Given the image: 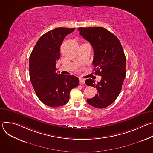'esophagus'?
Returning a JSON list of instances; mask_svg holds the SVG:
<instances>
[{"label":"esophagus","mask_w":153,"mask_h":153,"mask_svg":"<svg viewBox=\"0 0 153 153\" xmlns=\"http://www.w3.org/2000/svg\"><path fill=\"white\" fill-rule=\"evenodd\" d=\"M79 81H80V83H85V79L80 77V78H79Z\"/></svg>","instance_id":"obj_1"}]
</instances>
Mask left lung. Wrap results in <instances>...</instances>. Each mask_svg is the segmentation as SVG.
<instances>
[{"label": "left lung", "instance_id": "1", "mask_svg": "<svg viewBox=\"0 0 153 153\" xmlns=\"http://www.w3.org/2000/svg\"><path fill=\"white\" fill-rule=\"evenodd\" d=\"M77 30L91 44L95 74L102 76L97 83L91 79L86 80V85L97 90V94L87 99V102L95 108H106L119 96L125 78L126 57L123 48L118 38L104 28H79Z\"/></svg>", "mask_w": 153, "mask_h": 153}]
</instances>
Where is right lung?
<instances>
[{"instance_id": "obj_1", "label": "right lung", "mask_w": 153, "mask_h": 153, "mask_svg": "<svg viewBox=\"0 0 153 153\" xmlns=\"http://www.w3.org/2000/svg\"><path fill=\"white\" fill-rule=\"evenodd\" d=\"M74 29L57 28L43 34L30 56V77L33 88L40 100L50 107L67 103L70 91L79 85L78 77L56 72L60 45Z\"/></svg>"}]
</instances>
